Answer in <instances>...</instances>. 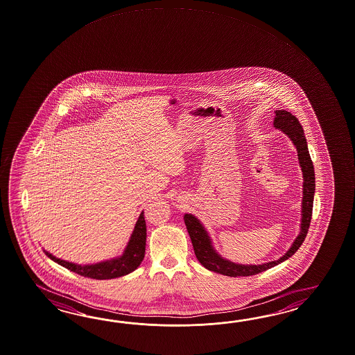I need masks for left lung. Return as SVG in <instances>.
Segmentation results:
<instances>
[{"label": "left lung", "instance_id": "obj_1", "mask_svg": "<svg viewBox=\"0 0 355 355\" xmlns=\"http://www.w3.org/2000/svg\"><path fill=\"white\" fill-rule=\"evenodd\" d=\"M273 125L277 130H281L288 139L293 141L294 146L297 151L299 164L303 172V200H302V220H300V232L296 236L290 249L286 251L278 260L263 263V264H239L231 260L223 258L213 246L211 237L209 236L207 228L201 223L198 216L193 214H184L183 219L190 234L191 242L195 250V255L200 263L205 268L220 273L225 276H254L260 272L278 266L279 263L293 257L297 249L302 246L305 236L308 234V228L311 225V210H313V200H314V191H315V175H314V166L311 162L306 139L304 136V130L302 124L296 119L293 114L286 110H276L275 112Z\"/></svg>", "mask_w": 355, "mask_h": 355}]
</instances>
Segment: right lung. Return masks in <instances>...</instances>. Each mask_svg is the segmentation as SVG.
Here are the masks:
<instances>
[{"mask_svg": "<svg viewBox=\"0 0 355 355\" xmlns=\"http://www.w3.org/2000/svg\"><path fill=\"white\" fill-rule=\"evenodd\" d=\"M145 249H146V222L142 211L136 222L133 232L130 234V241L127 243L121 257L104 260L95 264L82 266L68 260L59 259L44 249V252L55 263L60 264L64 268L69 269L71 272H76L80 276L89 277L94 279H112L116 277L130 275V272L139 268V264L142 263L145 257Z\"/></svg>", "mask_w": 355, "mask_h": 355, "instance_id": "obj_1", "label": "right lung"}]
</instances>
